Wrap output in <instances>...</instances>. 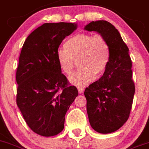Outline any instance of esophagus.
<instances>
[{
  "instance_id": "obj_1",
  "label": "esophagus",
  "mask_w": 149,
  "mask_h": 149,
  "mask_svg": "<svg viewBox=\"0 0 149 149\" xmlns=\"http://www.w3.org/2000/svg\"><path fill=\"white\" fill-rule=\"evenodd\" d=\"M78 89V91H79V93H82L83 92H84V88H82V87H78L77 88Z\"/></svg>"
}]
</instances>
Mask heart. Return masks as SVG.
Returning <instances> with one entry per match:
<instances>
[{"label": "heart", "mask_w": 149, "mask_h": 149, "mask_svg": "<svg viewBox=\"0 0 149 149\" xmlns=\"http://www.w3.org/2000/svg\"><path fill=\"white\" fill-rule=\"evenodd\" d=\"M64 47L57 52V61L66 75L72 73L78 61L79 68L70 77V81L75 85L89 84L95 76L104 74L109 66L111 47L101 35L76 34L65 41Z\"/></svg>", "instance_id": "1"}]
</instances>
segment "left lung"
Returning <instances> with one entry per match:
<instances>
[{"mask_svg":"<svg viewBox=\"0 0 149 149\" xmlns=\"http://www.w3.org/2000/svg\"><path fill=\"white\" fill-rule=\"evenodd\" d=\"M95 31L109 43L111 58L109 66L100 79L85 88L87 112L91 127L101 134L117 131L128 120L135 85L129 49L113 25L106 21H92L84 26Z\"/></svg>","mask_w":149,"mask_h":149,"instance_id":"left-lung-1","label":"left lung"}]
</instances>
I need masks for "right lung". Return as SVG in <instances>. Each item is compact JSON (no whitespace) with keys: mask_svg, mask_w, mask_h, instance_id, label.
Segmentation results:
<instances>
[{"mask_svg":"<svg viewBox=\"0 0 149 149\" xmlns=\"http://www.w3.org/2000/svg\"><path fill=\"white\" fill-rule=\"evenodd\" d=\"M77 28L74 23H45L24 43L16 71V102L28 126L52 136L65 127V114L78 96L57 61L59 45Z\"/></svg>","mask_w":149,"mask_h":149,"instance_id":"obj_1","label":"right lung"}]
</instances>
